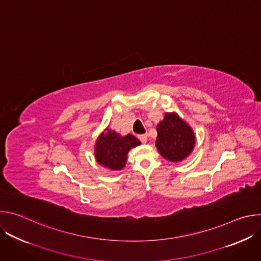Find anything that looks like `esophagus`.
Segmentation results:
<instances>
[{
    "mask_svg": "<svg viewBox=\"0 0 261 261\" xmlns=\"http://www.w3.org/2000/svg\"><path fill=\"white\" fill-rule=\"evenodd\" d=\"M138 139L142 142V143H146L147 141V136L145 134H141V135H138Z\"/></svg>",
    "mask_w": 261,
    "mask_h": 261,
    "instance_id": "34e87169",
    "label": "esophagus"
}]
</instances>
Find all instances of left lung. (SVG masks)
Wrapping results in <instances>:
<instances>
[{
    "label": "left lung",
    "instance_id": "8db88e82",
    "mask_svg": "<svg viewBox=\"0 0 261 261\" xmlns=\"http://www.w3.org/2000/svg\"><path fill=\"white\" fill-rule=\"evenodd\" d=\"M156 147L167 161L177 163L187 158L195 145V133L176 113H165L157 125Z\"/></svg>",
    "mask_w": 261,
    "mask_h": 261
}]
</instances>
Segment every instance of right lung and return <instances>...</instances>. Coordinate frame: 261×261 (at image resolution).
<instances>
[{
	"mask_svg": "<svg viewBox=\"0 0 261 261\" xmlns=\"http://www.w3.org/2000/svg\"><path fill=\"white\" fill-rule=\"evenodd\" d=\"M139 144L140 141L134 135L127 134L122 136L107 127L96 140V161L108 170H122L126 165L129 151Z\"/></svg>",
	"mask_w": 261,
	"mask_h": 261,
	"instance_id": "1",
	"label": "right lung"
}]
</instances>
